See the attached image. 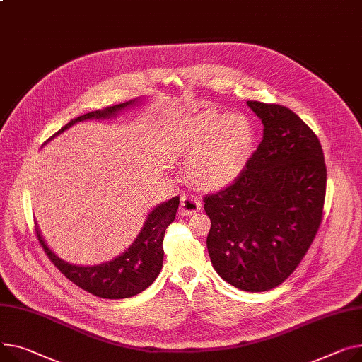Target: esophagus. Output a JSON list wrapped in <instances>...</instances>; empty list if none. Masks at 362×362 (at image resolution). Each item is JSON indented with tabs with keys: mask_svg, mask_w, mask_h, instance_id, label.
<instances>
[{
	"mask_svg": "<svg viewBox=\"0 0 362 362\" xmlns=\"http://www.w3.org/2000/svg\"><path fill=\"white\" fill-rule=\"evenodd\" d=\"M201 209V202L194 198V197H189V195H183L180 198V208H179V214L183 216L187 215H194Z\"/></svg>",
	"mask_w": 362,
	"mask_h": 362,
	"instance_id": "34e87169",
	"label": "esophagus"
}]
</instances>
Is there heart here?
<instances>
[{
  "label": "heart",
  "mask_w": 362,
  "mask_h": 362,
  "mask_svg": "<svg viewBox=\"0 0 362 362\" xmlns=\"http://www.w3.org/2000/svg\"><path fill=\"white\" fill-rule=\"evenodd\" d=\"M253 128L242 115L205 110L183 119L170 132L168 156L187 164L189 179L202 189H221L246 165Z\"/></svg>",
  "instance_id": "obj_1"
}]
</instances>
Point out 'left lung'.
Listing matches in <instances>:
<instances>
[{
    "label": "left lung",
    "instance_id": "1",
    "mask_svg": "<svg viewBox=\"0 0 362 362\" xmlns=\"http://www.w3.org/2000/svg\"><path fill=\"white\" fill-rule=\"evenodd\" d=\"M263 138L240 176L204 197L211 220L206 247L224 281L269 291L308 252L323 218L326 164L317 135L291 109L247 102Z\"/></svg>",
    "mask_w": 362,
    "mask_h": 362
}]
</instances>
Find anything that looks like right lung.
<instances>
[{"instance_id":"1","label":"right lung","mask_w":362,"mask_h":362,"mask_svg":"<svg viewBox=\"0 0 362 362\" xmlns=\"http://www.w3.org/2000/svg\"><path fill=\"white\" fill-rule=\"evenodd\" d=\"M132 103L134 102L120 103L78 116L77 119H72L71 122L62 127L49 139H52L55 135L61 134L71 125L81 122V120L94 117H109ZM177 208L179 197H175L170 201L158 205L148 215L146 226H144L142 231L139 233L135 242L131 245V247L124 255L117 256L115 260L98 264V267H76V264H69L61 260L58 256H55L49 249H47L43 238L40 237L39 230L35 228V231L46 256L51 259V262L61 271V274H64L71 282H74L77 286H80L81 290L95 297L109 300L129 298L142 293L158 276L163 268L164 233L165 228L175 221Z\"/></svg>"}]
</instances>
